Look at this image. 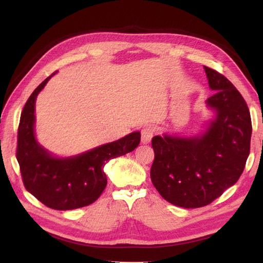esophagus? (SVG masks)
Segmentation results:
<instances>
[{
  "label": "esophagus",
  "mask_w": 263,
  "mask_h": 263,
  "mask_svg": "<svg viewBox=\"0 0 263 263\" xmlns=\"http://www.w3.org/2000/svg\"><path fill=\"white\" fill-rule=\"evenodd\" d=\"M154 133H155V128L153 126L148 125L146 127H143L141 131V142L144 144L149 143L154 137Z\"/></svg>",
  "instance_id": "obj_1"
}]
</instances>
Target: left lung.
I'll list each match as a JSON object with an SVG mask.
<instances>
[{
  "label": "left lung",
  "instance_id": "left-lung-1",
  "mask_svg": "<svg viewBox=\"0 0 263 263\" xmlns=\"http://www.w3.org/2000/svg\"><path fill=\"white\" fill-rule=\"evenodd\" d=\"M216 92L206 104L216 119L201 137L156 136L150 171L154 186L172 204L199 208L219 198L244 171L250 154L252 123L242 95L216 70L204 66Z\"/></svg>",
  "mask_w": 263,
  "mask_h": 263
}]
</instances>
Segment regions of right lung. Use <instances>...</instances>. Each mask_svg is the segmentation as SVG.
Segmentation results:
<instances>
[{
	"label": "right lung",
	"mask_w": 263,
	"mask_h": 263,
	"mask_svg": "<svg viewBox=\"0 0 263 263\" xmlns=\"http://www.w3.org/2000/svg\"><path fill=\"white\" fill-rule=\"evenodd\" d=\"M54 73L33 90L21 111L16 159L28 192L48 208L72 210L91 204L100 197L107 184L104 173L106 163L133 152L141 137L139 132H133L76 157L57 158L49 155L37 143L33 124L37 95Z\"/></svg>",
	"instance_id": "add662e5"
}]
</instances>
